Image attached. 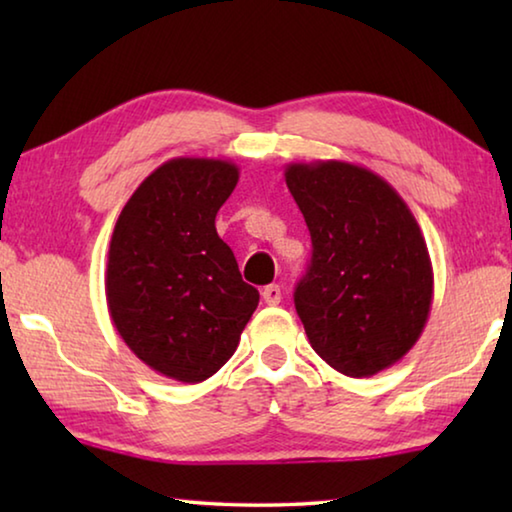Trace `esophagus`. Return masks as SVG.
<instances>
[{"label":"esophagus","instance_id":"1","mask_svg":"<svg viewBox=\"0 0 512 512\" xmlns=\"http://www.w3.org/2000/svg\"><path fill=\"white\" fill-rule=\"evenodd\" d=\"M262 298L266 305H280L282 289L277 287V284H268V287H264V291H262Z\"/></svg>","mask_w":512,"mask_h":512}]
</instances>
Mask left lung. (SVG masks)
<instances>
[{
    "label": "left lung",
    "instance_id": "8db88e82",
    "mask_svg": "<svg viewBox=\"0 0 512 512\" xmlns=\"http://www.w3.org/2000/svg\"><path fill=\"white\" fill-rule=\"evenodd\" d=\"M287 187L311 235L293 293L311 348L348 377L395 366L427 325L433 268L409 205L352 162H291Z\"/></svg>",
    "mask_w": 512,
    "mask_h": 512
}]
</instances>
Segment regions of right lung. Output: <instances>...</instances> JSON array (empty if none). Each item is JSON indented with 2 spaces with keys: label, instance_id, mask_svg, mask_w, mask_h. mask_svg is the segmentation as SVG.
<instances>
[{
  "label": "right lung",
  "instance_id": "1",
  "mask_svg": "<svg viewBox=\"0 0 512 512\" xmlns=\"http://www.w3.org/2000/svg\"><path fill=\"white\" fill-rule=\"evenodd\" d=\"M237 180L230 160L173 158L142 180L112 230V325L137 359L183 384L235 354L259 302L214 225Z\"/></svg>",
  "mask_w": 512,
  "mask_h": 512
}]
</instances>
